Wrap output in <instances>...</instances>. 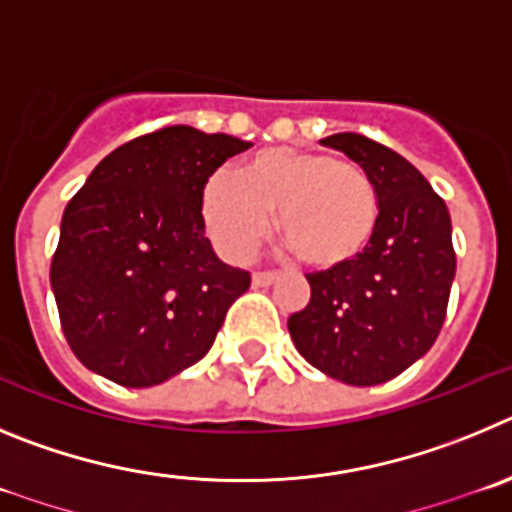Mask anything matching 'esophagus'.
<instances>
[{"instance_id":"1","label":"esophagus","mask_w":512,"mask_h":512,"mask_svg":"<svg viewBox=\"0 0 512 512\" xmlns=\"http://www.w3.org/2000/svg\"><path fill=\"white\" fill-rule=\"evenodd\" d=\"M278 278L280 275L275 270H257V273H252V285L255 288H267V285H273Z\"/></svg>"}]
</instances>
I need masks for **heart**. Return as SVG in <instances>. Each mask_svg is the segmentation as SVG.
<instances>
[{
    "mask_svg": "<svg viewBox=\"0 0 512 512\" xmlns=\"http://www.w3.org/2000/svg\"><path fill=\"white\" fill-rule=\"evenodd\" d=\"M201 214L227 257L252 255L278 214V237L303 265L336 270L370 247L380 216L372 178L326 153L273 147L245 160L232 178L206 183Z\"/></svg>",
    "mask_w": 512,
    "mask_h": 512,
    "instance_id": "b5f03b06",
    "label": "heart"
}]
</instances>
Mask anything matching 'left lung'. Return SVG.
Returning a JSON list of instances; mask_svg holds the SVG:
<instances>
[{
    "mask_svg": "<svg viewBox=\"0 0 512 512\" xmlns=\"http://www.w3.org/2000/svg\"><path fill=\"white\" fill-rule=\"evenodd\" d=\"M324 145L362 165L380 199L372 242L336 270L306 275L311 301L288 319L298 352L347 385H380L434 347L457 255L444 199L403 155L357 132Z\"/></svg>",
    "mask_w": 512,
    "mask_h": 512,
    "instance_id": "8db88e82",
    "label": "left lung"
}]
</instances>
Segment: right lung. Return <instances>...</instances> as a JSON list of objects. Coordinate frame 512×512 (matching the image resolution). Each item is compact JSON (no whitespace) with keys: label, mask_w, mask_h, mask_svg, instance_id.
Here are the masks:
<instances>
[{"label":"right lung","mask_w":512,"mask_h":512,"mask_svg":"<svg viewBox=\"0 0 512 512\" xmlns=\"http://www.w3.org/2000/svg\"><path fill=\"white\" fill-rule=\"evenodd\" d=\"M247 147L163 127L109 153L68 201L50 285L68 347L91 372L150 388L209 352L252 278L214 255L201 196Z\"/></svg>","instance_id":"right-lung-1"}]
</instances>
